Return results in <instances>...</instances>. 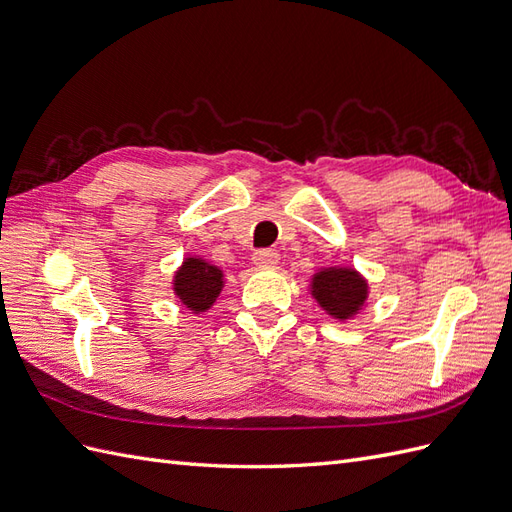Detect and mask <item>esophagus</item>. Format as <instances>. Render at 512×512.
Listing matches in <instances>:
<instances>
[{
  "instance_id": "obj_1",
  "label": "esophagus",
  "mask_w": 512,
  "mask_h": 512,
  "mask_svg": "<svg viewBox=\"0 0 512 512\" xmlns=\"http://www.w3.org/2000/svg\"><path fill=\"white\" fill-rule=\"evenodd\" d=\"M277 262H280V254L273 250H258L254 254V265L258 269H273L277 267Z\"/></svg>"
}]
</instances>
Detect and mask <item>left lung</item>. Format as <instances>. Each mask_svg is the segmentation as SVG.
Listing matches in <instances>:
<instances>
[{"mask_svg":"<svg viewBox=\"0 0 512 512\" xmlns=\"http://www.w3.org/2000/svg\"><path fill=\"white\" fill-rule=\"evenodd\" d=\"M309 292L331 318L346 322L363 309L369 297V284L352 267H324L312 275Z\"/></svg>","mask_w":512,"mask_h":512,"instance_id":"obj_1","label":"left lung"}]
</instances>
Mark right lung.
Listing matches in <instances>:
<instances>
[{"mask_svg": "<svg viewBox=\"0 0 512 512\" xmlns=\"http://www.w3.org/2000/svg\"><path fill=\"white\" fill-rule=\"evenodd\" d=\"M222 288L224 271L200 256L183 258L181 267L173 275L175 297L192 314H203L211 309L215 299L220 297Z\"/></svg>", "mask_w": 512, "mask_h": 512, "instance_id": "1", "label": "right lung"}]
</instances>
